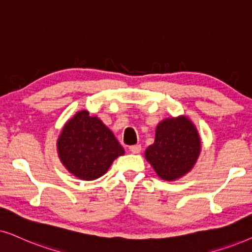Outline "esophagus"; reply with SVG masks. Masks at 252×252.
<instances>
[{
	"mask_svg": "<svg viewBox=\"0 0 252 252\" xmlns=\"http://www.w3.org/2000/svg\"><path fill=\"white\" fill-rule=\"evenodd\" d=\"M129 150H130V152H131V153L137 154V153L140 152V150H142V146H140L139 144H137V145L129 146Z\"/></svg>",
	"mask_w": 252,
	"mask_h": 252,
	"instance_id": "1",
	"label": "esophagus"
}]
</instances>
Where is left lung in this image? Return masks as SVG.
I'll return each mask as SVG.
<instances>
[{"label": "left lung", "instance_id": "1", "mask_svg": "<svg viewBox=\"0 0 252 252\" xmlns=\"http://www.w3.org/2000/svg\"><path fill=\"white\" fill-rule=\"evenodd\" d=\"M200 152L196 128L187 117L167 119L157 126L156 140L145 151V158L158 176L173 181L192 168Z\"/></svg>", "mask_w": 252, "mask_h": 252}]
</instances>
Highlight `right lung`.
<instances>
[{
    "instance_id": "1",
    "label": "right lung",
    "mask_w": 252,
    "mask_h": 252,
    "mask_svg": "<svg viewBox=\"0 0 252 252\" xmlns=\"http://www.w3.org/2000/svg\"><path fill=\"white\" fill-rule=\"evenodd\" d=\"M58 150L66 169L85 181L99 179L117 157L124 154L114 133L86 110L68 121L58 140Z\"/></svg>"
}]
</instances>
